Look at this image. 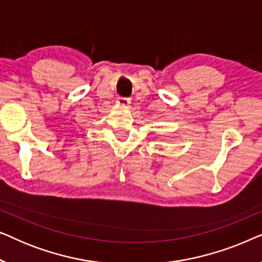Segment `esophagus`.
I'll return each mask as SVG.
<instances>
[{
    "instance_id": "1",
    "label": "esophagus",
    "mask_w": 262,
    "mask_h": 262,
    "mask_svg": "<svg viewBox=\"0 0 262 262\" xmlns=\"http://www.w3.org/2000/svg\"><path fill=\"white\" fill-rule=\"evenodd\" d=\"M117 103H118V105H120V106L127 107L131 103V101H130V99H128V98H118Z\"/></svg>"
}]
</instances>
